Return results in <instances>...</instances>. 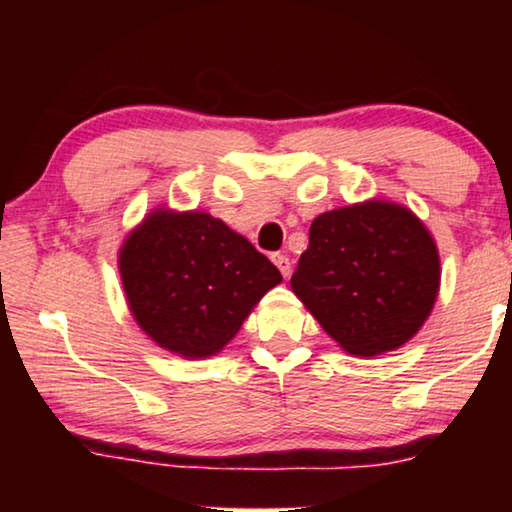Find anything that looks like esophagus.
Returning <instances> with one entry per match:
<instances>
[{
    "mask_svg": "<svg viewBox=\"0 0 512 512\" xmlns=\"http://www.w3.org/2000/svg\"><path fill=\"white\" fill-rule=\"evenodd\" d=\"M272 263L277 265V270L282 272L284 277L291 275V261H289V256H284V254H272Z\"/></svg>",
    "mask_w": 512,
    "mask_h": 512,
    "instance_id": "obj_1",
    "label": "esophagus"
}]
</instances>
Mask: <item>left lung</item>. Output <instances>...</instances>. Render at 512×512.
Wrapping results in <instances>:
<instances>
[{
    "instance_id": "8db88e82",
    "label": "left lung",
    "mask_w": 512,
    "mask_h": 512,
    "mask_svg": "<svg viewBox=\"0 0 512 512\" xmlns=\"http://www.w3.org/2000/svg\"><path fill=\"white\" fill-rule=\"evenodd\" d=\"M291 289L345 352H394L415 338L436 305V240L398 202L331 209L312 221Z\"/></svg>"
}]
</instances>
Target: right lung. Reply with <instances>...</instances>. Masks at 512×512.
<instances>
[{
  "mask_svg": "<svg viewBox=\"0 0 512 512\" xmlns=\"http://www.w3.org/2000/svg\"><path fill=\"white\" fill-rule=\"evenodd\" d=\"M118 272L137 326L181 359H209L235 338L282 275L212 214L160 205L125 235Z\"/></svg>",
  "mask_w": 512,
  "mask_h": 512,
  "instance_id": "add662e5",
  "label": "right lung"
}]
</instances>
